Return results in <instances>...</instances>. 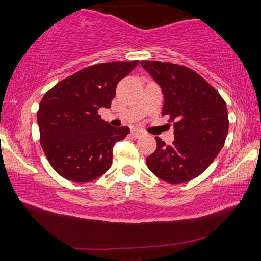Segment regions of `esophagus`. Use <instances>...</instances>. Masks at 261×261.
Instances as JSON below:
<instances>
[{"label": "esophagus", "instance_id": "obj_1", "mask_svg": "<svg viewBox=\"0 0 261 261\" xmlns=\"http://www.w3.org/2000/svg\"><path fill=\"white\" fill-rule=\"evenodd\" d=\"M131 134H132V136L135 137V138H139V137H141L144 135V132L141 131V130H138V129H134L131 131Z\"/></svg>", "mask_w": 261, "mask_h": 261}]
</instances>
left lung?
<instances>
[{"label": "left lung", "mask_w": 261, "mask_h": 261, "mask_svg": "<svg viewBox=\"0 0 261 261\" xmlns=\"http://www.w3.org/2000/svg\"><path fill=\"white\" fill-rule=\"evenodd\" d=\"M141 67L160 85L162 115L174 123L175 140L166 145L155 137V152L146 158L149 170L167 183L189 182L210 167L228 135V110L219 92L184 65L141 61Z\"/></svg>", "instance_id": "obj_1"}]
</instances>
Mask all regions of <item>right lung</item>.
Returning a JSON list of instances; mask_svg holds the SVG:
<instances>
[{
	"label": "right lung",
	"mask_w": 261,
	"mask_h": 261,
	"mask_svg": "<svg viewBox=\"0 0 261 261\" xmlns=\"http://www.w3.org/2000/svg\"><path fill=\"white\" fill-rule=\"evenodd\" d=\"M138 61L108 62L79 70L50 88L39 106L41 147L57 174L87 183L112 166L113 147L130 132L101 120L98 110L109 108L122 78Z\"/></svg>",
	"instance_id": "right-lung-1"
}]
</instances>
